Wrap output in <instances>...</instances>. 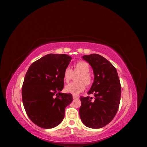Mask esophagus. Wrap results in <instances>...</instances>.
<instances>
[{
  "instance_id": "34e87169",
  "label": "esophagus",
  "mask_w": 147,
  "mask_h": 147,
  "mask_svg": "<svg viewBox=\"0 0 147 147\" xmlns=\"http://www.w3.org/2000/svg\"><path fill=\"white\" fill-rule=\"evenodd\" d=\"M72 97H73V99H79V97L78 96H77L73 95Z\"/></svg>"
}]
</instances>
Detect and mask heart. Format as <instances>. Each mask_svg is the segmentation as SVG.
I'll list each match as a JSON object with an SVG mask.
<instances>
[{
	"instance_id": "1",
	"label": "heart",
	"mask_w": 147,
	"mask_h": 147,
	"mask_svg": "<svg viewBox=\"0 0 147 147\" xmlns=\"http://www.w3.org/2000/svg\"><path fill=\"white\" fill-rule=\"evenodd\" d=\"M90 67L89 64L83 61L77 62L74 65V70L69 67H66L64 71L63 78L65 83H69L72 79L74 74H80L77 78L76 83H71L65 87V91L73 95H77L85 90V84L87 86H90L92 83L91 75L89 73Z\"/></svg>"
}]
</instances>
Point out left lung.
<instances>
[{"label":"left lung","instance_id":"obj_1","mask_svg":"<svg viewBox=\"0 0 147 147\" xmlns=\"http://www.w3.org/2000/svg\"><path fill=\"white\" fill-rule=\"evenodd\" d=\"M94 73V82L88 94L80 97V117L86 126L99 129L108 124L118 110L121 87L116 68L105 57L97 54L84 55Z\"/></svg>","mask_w":147,"mask_h":147}]
</instances>
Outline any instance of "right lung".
Instances as JSON below:
<instances>
[{
    "label": "right lung",
    "instance_id": "1",
    "mask_svg": "<svg viewBox=\"0 0 147 147\" xmlns=\"http://www.w3.org/2000/svg\"><path fill=\"white\" fill-rule=\"evenodd\" d=\"M72 59L65 54H48L28 69L22 87V99L26 113L37 126L51 129L63 120L65 109L73 100L71 94L61 92L64 84V71Z\"/></svg>",
    "mask_w": 147,
    "mask_h": 147
}]
</instances>
